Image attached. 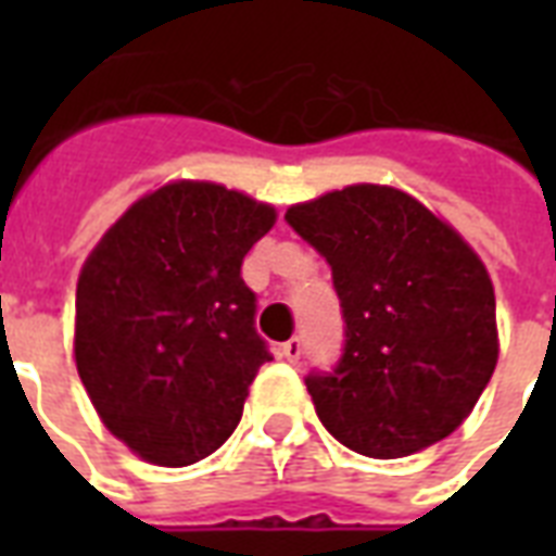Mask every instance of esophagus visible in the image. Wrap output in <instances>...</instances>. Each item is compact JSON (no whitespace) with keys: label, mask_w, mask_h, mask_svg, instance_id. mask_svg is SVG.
<instances>
[{"label":"esophagus","mask_w":556,"mask_h":556,"mask_svg":"<svg viewBox=\"0 0 556 556\" xmlns=\"http://www.w3.org/2000/svg\"><path fill=\"white\" fill-rule=\"evenodd\" d=\"M279 355L286 357L288 364H300V355H303V343H300V338H291L288 343H282Z\"/></svg>","instance_id":"1"}]
</instances>
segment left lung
I'll list each match as a JSON object with an SVG mask.
<instances>
[{
	"mask_svg": "<svg viewBox=\"0 0 556 556\" xmlns=\"http://www.w3.org/2000/svg\"><path fill=\"white\" fill-rule=\"evenodd\" d=\"M286 222L331 265L346 323L338 366L305 378L323 427L369 458L447 439L500 357L493 282L473 248L380 185L294 204Z\"/></svg>",
	"mask_w": 556,
	"mask_h": 556,
	"instance_id": "left-lung-1",
	"label": "left lung"
}]
</instances>
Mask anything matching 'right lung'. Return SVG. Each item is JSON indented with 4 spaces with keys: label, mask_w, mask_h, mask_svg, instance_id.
<instances>
[{
    "label": "right lung",
    "mask_w": 556,
    "mask_h": 556,
    "mask_svg": "<svg viewBox=\"0 0 556 556\" xmlns=\"http://www.w3.org/2000/svg\"><path fill=\"white\" fill-rule=\"evenodd\" d=\"M277 210L173 181L109 227L77 279L74 361L100 421L143 462L187 467L230 439L270 352L242 260Z\"/></svg>",
    "instance_id": "obj_1"
}]
</instances>
